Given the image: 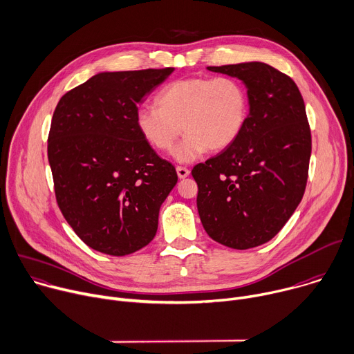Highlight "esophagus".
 <instances>
[{"label": "esophagus", "mask_w": 354, "mask_h": 354, "mask_svg": "<svg viewBox=\"0 0 354 354\" xmlns=\"http://www.w3.org/2000/svg\"><path fill=\"white\" fill-rule=\"evenodd\" d=\"M177 170V176H178V178H185V177H188L189 176V170L188 169H185V167H177L176 169Z\"/></svg>", "instance_id": "1"}]
</instances>
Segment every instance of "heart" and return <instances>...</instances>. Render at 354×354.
Listing matches in <instances>:
<instances>
[{
  "label": "heart",
  "mask_w": 354,
  "mask_h": 354,
  "mask_svg": "<svg viewBox=\"0 0 354 354\" xmlns=\"http://www.w3.org/2000/svg\"><path fill=\"white\" fill-rule=\"evenodd\" d=\"M156 106L136 111L138 132L160 152L171 151L181 132L187 133L173 156L189 163L206 151L221 152L236 142L248 118L250 97L236 78L194 77L165 86Z\"/></svg>",
  "instance_id": "heart-1"
}]
</instances>
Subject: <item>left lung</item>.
<instances>
[{
  "instance_id": "1",
  "label": "left lung",
  "mask_w": 354,
  "mask_h": 354,
  "mask_svg": "<svg viewBox=\"0 0 354 354\" xmlns=\"http://www.w3.org/2000/svg\"><path fill=\"white\" fill-rule=\"evenodd\" d=\"M239 78L250 113L236 142L196 165V206L207 236L248 250L273 239L295 214L307 184L311 131L293 80L265 62L207 66Z\"/></svg>"
}]
</instances>
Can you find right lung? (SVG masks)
I'll list each match as a JSON object with an SVG mask.
<instances>
[{
  "instance_id": "1",
  "label": "right lung",
  "mask_w": 354,
  "mask_h": 354,
  "mask_svg": "<svg viewBox=\"0 0 354 354\" xmlns=\"http://www.w3.org/2000/svg\"><path fill=\"white\" fill-rule=\"evenodd\" d=\"M174 68L100 73L58 102L48 133L57 203L91 248L114 257L148 245L177 184L135 127L138 106Z\"/></svg>"
}]
</instances>
